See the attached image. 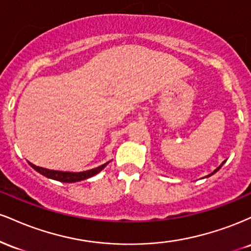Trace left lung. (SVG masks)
<instances>
[{"label": "left lung", "mask_w": 251, "mask_h": 251, "mask_svg": "<svg viewBox=\"0 0 251 251\" xmlns=\"http://www.w3.org/2000/svg\"><path fill=\"white\" fill-rule=\"evenodd\" d=\"M224 163H226V160H224V162H223V163H222V164H221V165H220V166H218V168H217V169H216L214 172H212V174H210L209 176H206V177H210V176H211V175H214V174H216V172H217V171H218V170H220V169L222 168V166H223V164H224Z\"/></svg>", "instance_id": "obj_1"}]
</instances>
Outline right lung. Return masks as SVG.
<instances>
[{
  "label": "right lung",
  "mask_w": 251,
  "mask_h": 251,
  "mask_svg": "<svg viewBox=\"0 0 251 251\" xmlns=\"http://www.w3.org/2000/svg\"><path fill=\"white\" fill-rule=\"evenodd\" d=\"M29 163V162H28ZM109 162L102 164V165L98 166L96 169L88 170V171H82V172H63V171H55V170H50V169H43L40 168V166L34 165V164L29 163V165L34 170H36L39 174L46 176L47 178H50V179H55L59 181H63V183H75V181H80L83 179H87L89 177H93L97 174H99L101 170L107 165Z\"/></svg>",
  "instance_id": "1"
}]
</instances>
